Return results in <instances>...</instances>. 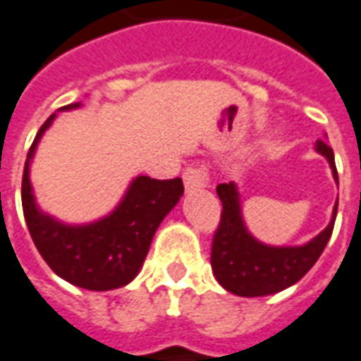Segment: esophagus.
<instances>
[{
    "label": "esophagus",
    "mask_w": 361,
    "mask_h": 361,
    "mask_svg": "<svg viewBox=\"0 0 361 361\" xmlns=\"http://www.w3.org/2000/svg\"><path fill=\"white\" fill-rule=\"evenodd\" d=\"M183 178H185V186L188 190H202V188H208L212 183L208 171L204 167H188Z\"/></svg>",
    "instance_id": "esophagus-1"
}]
</instances>
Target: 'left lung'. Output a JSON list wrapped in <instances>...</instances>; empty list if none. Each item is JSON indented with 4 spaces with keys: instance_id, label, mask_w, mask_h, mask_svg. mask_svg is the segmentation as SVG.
I'll list each match as a JSON object with an SVG mask.
<instances>
[{
    "instance_id": "1",
    "label": "left lung",
    "mask_w": 361,
    "mask_h": 361,
    "mask_svg": "<svg viewBox=\"0 0 361 361\" xmlns=\"http://www.w3.org/2000/svg\"><path fill=\"white\" fill-rule=\"evenodd\" d=\"M317 152L331 163L334 178L338 180L334 153L323 140L317 142ZM221 200V216L212 239V270L217 282L227 291L241 298H260L290 288L313 268L331 239L336 219L334 206L331 224L313 241L303 247H268L252 239L243 226L239 194L233 183L217 185Z\"/></svg>"
}]
</instances>
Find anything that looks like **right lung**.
Instances as JSON below:
<instances>
[{
	"mask_svg": "<svg viewBox=\"0 0 361 361\" xmlns=\"http://www.w3.org/2000/svg\"><path fill=\"white\" fill-rule=\"evenodd\" d=\"M75 106L79 103L63 109ZM52 120L54 114L40 126L23 169V214L30 237L46 264L66 282L93 291L122 288L140 272L157 227L185 192L183 180L137 176L109 217L81 227L58 224L37 208L29 180L30 157Z\"/></svg>",
	"mask_w": 361,
	"mask_h": 361,
	"instance_id": "obj_1",
	"label": "right lung"
}]
</instances>
